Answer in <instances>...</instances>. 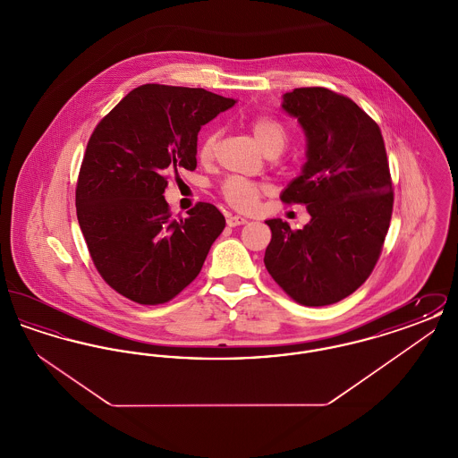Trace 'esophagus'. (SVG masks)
<instances>
[{
  "label": "esophagus",
  "instance_id": "1",
  "mask_svg": "<svg viewBox=\"0 0 458 458\" xmlns=\"http://www.w3.org/2000/svg\"><path fill=\"white\" fill-rule=\"evenodd\" d=\"M247 223V219L243 218V216H237V215H228L226 216V225L228 226H240V225H245Z\"/></svg>",
  "mask_w": 458,
  "mask_h": 458
}]
</instances>
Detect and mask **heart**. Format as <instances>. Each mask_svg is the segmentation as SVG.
Returning <instances> with one entry per match:
<instances>
[{"label": "heart", "instance_id": "b5f03b06", "mask_svg": "<svg viewBox=\"0 0 458 458\" xmlns=\"http://www.w3.org/2000/svg\"><path fill=\"white\" fill-rule=\"evenodd\" d=\"M252 133L266 154L282 153L288 140V133L284 125L278 120L269 116L256 118L252 122ZM216 140H218L216 131H209L200 139L199 149H197V156L200 161H209L213 157L216 149ZM261 191L259 183L243 180V178H228L221 187V194L225 197V200L242 211H249L256 208Z\"/></svg>", "mask_w": 458, "mask_h": 458}]
</instances>
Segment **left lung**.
<instances>
[{
    "label": "left lung",
    "instance_id": "obj_1",
    "mask_svg": "<svg viewBox=\"0 0 458 458\" xmlns=\"http://www.w3.org/2000/svg\"><path fill=\"white\" fill-rule=\"evenodd\" d=\"M282 108L305 133L302 174L282 200L304 204L310 221L293 232L267 219L264 264L299 304H335L349 297L376 266L392 219L393 191L383 135L352 99L325 88L293 89Z\"/></svg>",
    "mask_w": 458,
    "mask_h": 458
}]
</instances>
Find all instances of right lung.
<instances>
[{
	"mask_svg": "<svg viewBox=\"0 0 458 458\" xmlns=\"http://www.w3.org/2000/svg\"><path fill=\"white\" fill-rule=\"evenodd\" d=\"M237 101L206 89L146 84L98 123L81 166L75 206L103 280L142 305L165 304L196 280L225 216L199 202L174 219L168 172L196 170L197 133Z\"/></svg>",
	"mask_w": 458,
	"mask_h": 458,
	"instance_id": "1",
	"label": "right lung"
}]
</instances>
